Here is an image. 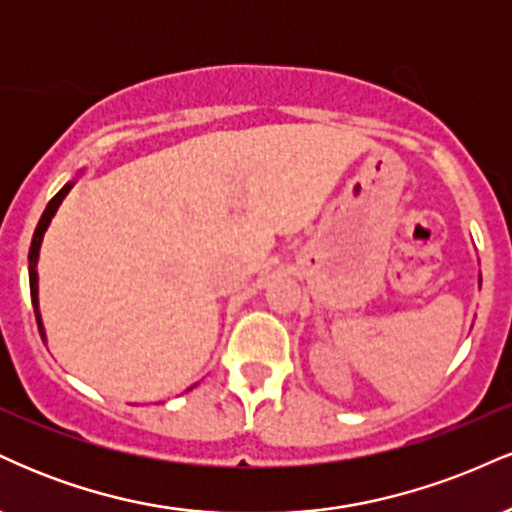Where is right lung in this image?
I'll use <instances>...</instances> for the list:
<instances>
[{
    "label": "right lung",
    "mask_w": 512,
    "mask_h": 512,
    "mask_svg": "<svg viewBox=\"0 0 512 512\" xmlns=\"http://www.w3.org/2000/svg\"><path fill=\"white\" fill-rule=\"evenodd\" d=\"M74 187V182H67V185L62 187L60 192H57L55 197L50 199L48 207H45L43 216H40L38 226H35V233H33V240H31V252H28V279H31V301H33V310H35V320H38V330H40V337L45 339V330H43V320H40V310H38V255H40V243H43V236L45 231H48L52 216H55L57 207L62 204V199L69 195V190Z\"/></svg>",
    "instance_id": "add662e5"
}]
</instances>
